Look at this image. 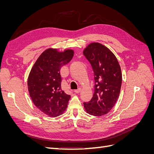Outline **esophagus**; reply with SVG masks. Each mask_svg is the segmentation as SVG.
Instances as JSON below:
<instances>
[{
    "label": "esophagus",
    "instance_id": "obj_1",
    "mask_svg": "<svg viewBox=\"0 0 154 154\" xmlns=\"http://www.w3.org/2000/svg\"><path fill=\"white\" fill-rule=\"evenodd\" d=\"M81 91H82V88H78V89L74 90V92H76V93H79V92H81Z\"/></svg>",
    "mask_w": 154,
    "mask_h": 154
}]
</instances>
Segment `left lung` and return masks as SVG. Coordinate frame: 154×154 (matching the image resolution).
<instances>
[{
	"instance_id": "left-lung-1",
	"label": "left lung",
	"mask_w": 154,
	"mask_h": 154,
	"mask_svg": "<svg viewBox=\"0 0 154 154\" xmlns=\"http://www.w3.org/2000/svg\"><path fill=\"white\" fill-rule=\"evenodd\" d=\"M94 75V92L92 99L83 103L87 113L94 116L107 114L117 101L122 83L121 67L116 56L104 45L93 42L83 50Z\"/></svg>"
}]
</instances>
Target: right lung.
<instances>
[{
    "instance_id": "1",
    "label": "right lung",
    "mask_w": 154,
    "mask_h": 154,
    "mask_svg": "<svg viewBox=\"0 0 154 154\" xmlns=\"http://www.w3.org/2000/svg\"><path fill=\"white\" fill-rule=\"evenodd\" d=\"M74 51L57 49L45 50L32 66L27 80L31 98L35 105L49 117L62 114L71 96L62 88L60 69L73 57Z\"/></svg>"
}]
</instances>
